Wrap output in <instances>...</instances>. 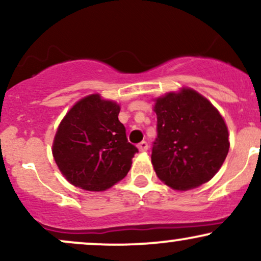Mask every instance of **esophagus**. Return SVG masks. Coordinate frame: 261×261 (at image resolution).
<instances>
[{
  "instance_id": "esophagus-1",
  "label": "esophagus",
  "mask_w": 261,
  "mask_h": 261,
  "mask_svg": "<svg viewBox=\"0 0 261 261\" xmlns=\"http://www.w3.org/2000/svg\"><path fill=\"white\" fill-rule=\"evenodd\" d=\"M140 149V152H146L148 149V143L146 142V141H142V142L139 143V146H137Z\"/></svg>"
}]
</instances>
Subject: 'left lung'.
Returning <instances> with one entry per match:
<instances>
[{
  "mask_svg": "<svg viewBox=\"0 0 261 261\" xmlns=\"http://www.w3.org/2000/svg\"><path fill=\"white\" fill-rule=\"evenodd\" d=\"M153 100L158 137L151 162L158 178L178 191L211 180L229 149L223 116L207 98L189 87Z\"/></svg>",
  "mask_w": 261,
  "mask_h": 261,
  "instance_id": "obj_1",
  "label": "left lung"
}]
</instances>
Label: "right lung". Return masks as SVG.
Here are the masks:
<instances>
[{"label": "right lung", "mask_w": 261, "mask_h": 261, "mask_svg": "<svg viewBox=\"0 0 261 261\" xmlns=\"http://www.w3.org/2000/svg\"><path fill=\"white\" fill-rule=\"evenodd\" d=\"M120 106L94 93L73 104L60 122L53 155L70 184L88 191H104L120 181L137 151L127 142L119 121Z\"/></svg>", "instance_id": "obj_1"}]
</instances>
